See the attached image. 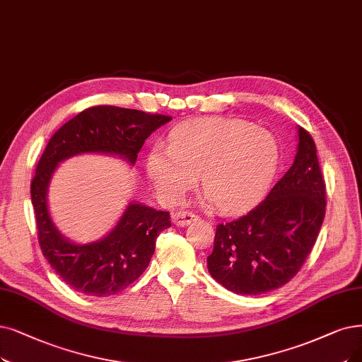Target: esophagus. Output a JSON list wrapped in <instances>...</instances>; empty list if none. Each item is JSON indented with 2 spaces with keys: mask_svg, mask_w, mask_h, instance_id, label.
Listing matches in <instances>:
<instances>
[{
  "mask_svg": "<svg viewBox=\"0 0 362 362\" xmlns=\"http://www.w3.org/2000/svg\"><path fill=\"white\" fill-rule=\"evenodd\" d=\"M197 220V215L187 211H178L172 215V223L178 227H185Z\"/></svg>",
  "mask_w": 362,
  "mask_h": 362,
  "instance_id": "esophagus-1",
  "label": "esophagus"
}]
</instances>
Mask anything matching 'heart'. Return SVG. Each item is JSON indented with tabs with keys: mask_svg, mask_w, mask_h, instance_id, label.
Masks as SVG:
<instances>
[{
	"mask_svg": "<svg viewBox=\"0 0 362 362\" xmlns=\"http://www.w3.org/2000/svg\"><path fill=\"white\" fill-rule=\"evenodd\" d=\"M281 162L279 142L263 127L235 119H197L177 126L166 147H153L147 177L157 196L177 205L200 181L206 204L226 214L250 209L262 199Z\"/></svg>",
	"mask_w": 362,
	"mask_h": 362,
	"instance_id": "1",
	"label": "heart"
}]
</instances>
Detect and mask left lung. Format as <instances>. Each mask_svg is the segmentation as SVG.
<instances>
[{
  "mask_svg": "<svg viewBox=\"0 0 362 362\" xmlns=\"http://www.w3.org/2000/svg\"><path fill=\"white\" fill-rule=\"evenodd\" d=\"M293 166L247 215L216 227L211 276L228 291L257 296L290 282L306 262L325 216L316 146L303 127Z\"/></svg>",
  "mask_w": 362,
  "mask_h": 362,
  "instance_id": "8db88e82",
  "label": "left lung"
}]
</instances>
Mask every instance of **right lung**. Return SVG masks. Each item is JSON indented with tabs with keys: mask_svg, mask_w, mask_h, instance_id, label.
Instances as JSON below:
<instances>
[{
	"mask_svg": "<svg viewBox=\"0 0 362 362\" xmlns=\"http://www.w3.org/2000/svg\"><path fill=\"white\" fill-rule=\"evenodd\" d=\"M172 117L112 105L92 107L66 122L49 141L31 182L38 242L52 269L76 291L107 297L135 282L150 264L169 212L129 202L111 231L95 242L65 238L49 211V185L61 162L80 154L115 156L135 165L146 139Z\"/></svg>",
	"mask_w": 362,
	"mask_h": 362,
	"instance_id": "add662e5",
	"label": "right lung"
}]
</instances>
